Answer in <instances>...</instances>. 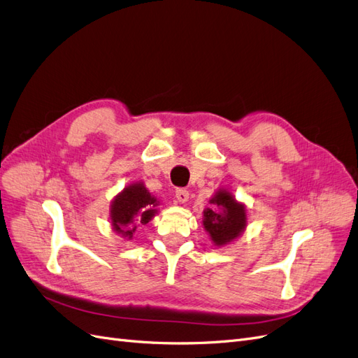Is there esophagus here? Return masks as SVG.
Segmentation results:
<instances>
[{
    "instance_id": "34e87169",
    "label": "esophagus",
    "mask_w": 358,
    "mask_h": 358,
    "mask_svg": "<svg viewBox=\"0 0 358 358\" xmlns=\"http://www.w3.org/2000/svg\"><path fill=\"white\" fill-rule=\"evenodd\" d=\"M175 194H176V199H178L179 203H185V201H188V199H189V192H188V189H185V188H178V189L175 191Z\"/></svg>"
}]
</instances>
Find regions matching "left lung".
<instances>
[{
	"label": "left lung",
	"instance_id": "left-lung-1",
	"mask_svg": "<svg viewBox=\"0 0 358 358\" xmlns=\"http://www.w3.org/2000/svg\"><path fill=\"white\" fill-rule=\"evenodd\" d=\"M218 209L204 210V229L216 245H225L239 236L246 225L245 208L227 191H218L212 199Z\"/></svg>",
	"mask_w": 358,
	"mask_h": 358
}]
</instances>
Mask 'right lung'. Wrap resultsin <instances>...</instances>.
Returning <instances> with one entry per match:
<instances>
[{
  "label": "right lung",
  "mask_w": 358,
  "mask_h": 358,
  "mask_svg": "<svg viewBox=\"0 0 358 358\" xmlns=\"http://www.w3.org/2000/svg\"><path fill=\"white\" fill-rule=\"evenodd\" d=\"M155 206L157 200L150 196L142 183L125 188L112 204L113 229L116 233L131 239L137 225L148 224L152 220Z\"/></svg>",
  "instance_id": "right-lung-1"
}]
</instances>
